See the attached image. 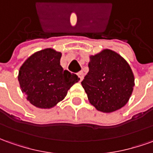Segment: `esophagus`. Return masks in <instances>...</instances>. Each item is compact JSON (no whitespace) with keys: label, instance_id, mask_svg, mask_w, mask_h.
Wrapping results in <instances>:
<instances>
[{"label":"esophagus","instance_id":"obj_1","mask_svg":"<svg viewBox=\"0 0 153 153\" xmlns=\"http://www.w3.org/2000/svg\"><path fill=\"white\" fill-rule=\"evenodd\" d=\"M77 75H78L80 80H81V81H82L83 78H84V73H83L82 71H79L78 73H77Z\"/></svg>","mask_w":153,"mask_h":153}]
</instances>
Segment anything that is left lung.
Here are the masks:
<instances>
[{
  "instance_id": "left-lung-1",
  "label": "left lung",
  "mask_w": 153,
  "mask_h": 153,
  "mask_svg": "<svg viewBox=\"0 0 153 153\" xmlns=\"http://www.w3.org/2000/svg\"><path fill=\"white\" fill-rule=\"evenodd\" d=\"M88 67L82 85L89 102L97 110L112 112L128 102L135 79L131 66L122 56L104 49L91 56Z\"/></svg>"
}]
</instances>
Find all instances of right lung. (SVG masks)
Masks as SVG:
<instances>
[{
	"label": "right lung",
	"mask_w": 153,
	"mask_h": 153,
	"mask_svg": "<svg viewBox=\"0 0 153 153\" xmlns=\"http://www.w3.org/2000/svg\"><path fill=\"white\" fill-rule=\"evenodd\" d=\"M62 53L52 48L35 52L20 67L18 81L33 106L49 109L62 101L79 78L60 65Z\"/></svg>",
	"instance_id": "obj_1"
}]
</instances>
